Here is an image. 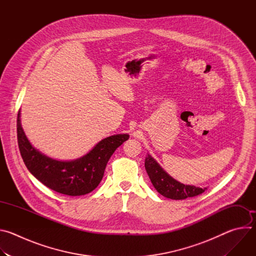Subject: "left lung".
Returning <instances> with one entry per match:
<instances>
[{"mask_svg":"<svg viewBox=\"0 0 256 256\" xmlns=\"http://www.w3.org/2000/svg\"><path fill=\"white\" fill-rule=\"evenodd\" d=\"M144 168L156 190L167 198L186 200L196 196L206 190V188H202L194 186H188L175 180L149 154L144 160Z\"/></svg>","mask_w":256,"mask_h":256,"instance_id":"left-lung-1","label":"left lung"}]
</instances>
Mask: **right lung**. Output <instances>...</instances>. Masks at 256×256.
I'll list each match as a JSON object with an SVG mask.
<instances>
[{
	"label": "right lung",
	"instance_id": "obj_1",
	"mask_svg": "<svg viewBox=\"0 0 256 256\" xmlns=\"http://www.w3.org/2000/svg\"><path fill=\"white\" fill-rule=\"evenodd\" d=\"M17 118V138L22 159L29 172L42 184L62 194L78 196L94 190L102 180L108 160L120 146L128 140L120 134L101 140L86 155L70 161L56 160L36 150L28 140Z\"/></svg>",
	"mask_w": 256,
	"mask_h": 256
}]
</instances>
